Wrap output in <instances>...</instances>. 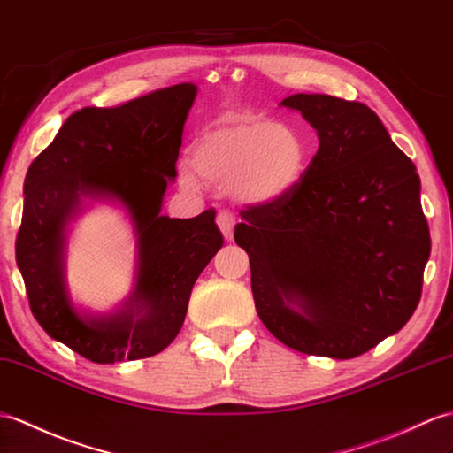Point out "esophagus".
Instances as JSON below:
<instances>
[{"label":"esophagus","instance_id":"1","mask_svg":"<svg viewBox=\"0 0 453 453\" xmlns=\"http://www.w3.org/2000/svg\"><path fill=\"white\" fill-rule=\"evenodd\" d=\"M216 224L222 231V235L226 237V241L234 239V227H235V218L231 212H219L216 218Z\"/></svg>","mask_w":453,"mask_h":453}]
</instances>
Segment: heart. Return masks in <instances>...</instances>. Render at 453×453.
<instances>
[{
	"label": "heart",
	"mask_w": 453,
	"mask_h": 453,
	"mask_svg": "<svg viewBox=\"0 0 453 453\" xmlns=\"http://www.w3.org/2000/svg\"><path fill=\"white\" fill-rule=\"evenodd\" d=\"M309 146L288 125L252 113H229L198 133L179 177L188 188L201 179L235 201L268 206L288 196L307 170Z\"/></svg>",
	"instance_id": "1"
}]
</instances>
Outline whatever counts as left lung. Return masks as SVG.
<instances>
[{"label":"left lung","instance_id":"1","mask_svg":"<svg viewBox=\"0 0 453 453\" xmlns=\"http://www.w3.org/2000/svg\"><path fill=\"white\" fill-rule=\"evenodd\" d=\"M319 150L293 191L241 212L260 320L288 347L353 359L415 312L430 257L415 164L365 104L293 94Z\"/></svg>","mask_w":453,"mask_h":453}]
</instances>
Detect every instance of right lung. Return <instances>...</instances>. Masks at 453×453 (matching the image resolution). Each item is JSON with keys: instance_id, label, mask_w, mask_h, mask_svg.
<instances>
[{"instance_id": "right-lung-1", "label": "right lung", "mask_w": 453, "mask_h": 453, "mask_svg": "<svg viewBox=\"0 0 453 453\" xmlns=\"http://www.w3.org/2000/svg\"><path fill=\"white\" fill-rule=\"evenodd\" d=\"M196 90L181 82L119 108L73 113L27 172L15 255L30 311L50 338L92 363L164 351L181 330L196 278L224 245L214 210L162 214ZM94 203L122 210L137 249L134 289L106 313L79 305L66 283L70 224Z\"/></svg>"}]
</instances>
